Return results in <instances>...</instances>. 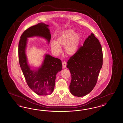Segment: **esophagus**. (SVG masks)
Here are the masks:
<instances>
[{
  "mask_svg": "<svg viewBox=\"0 0 123 123\" xmlns=\"http://www.w3.org/2000/svg\"><path fill=\"white\" fill-rule=\"evenodd\" d=\"M62 65L63 68H65L66 67V63L65 62H62Z\"/></svg>",
  "mask_w": 123,
  "mask_h": 123,
  "instance_id": "esophagus-1",
  "label": "esophagus"
}]
</instances>
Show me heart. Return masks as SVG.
<instances>
[{"instance_id":"heart-1","label":"heart","mask_w":123,"mask_h":123,"mask_svg":"<svg viewBox=\"0 0 123 123\" xmlns=\"http://www.w3.org/2000/svg\"><path fill=\"white\" fill-rule=\"evenodd\" d=\"M81 42V37L72 29L64 30L60 33L56 41H52L51 50L55 54L61 51V47H64V51L67 55L73 56L78 51Z\"/></svg>"}]
</instances>
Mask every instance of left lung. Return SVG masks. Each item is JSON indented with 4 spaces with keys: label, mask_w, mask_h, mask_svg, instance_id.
<instances>
[{
    "label": "left lung",
    "mask_w": 123,
    "mask_h": 123,
    "mask_svg": "<svg viewBox=\"0 0 123 123\" xmlns=\"http://www.w3.org/2000/svg\"><path fill=\"white\" fill-rule=\"evenodd\" d=\"M103 58L99 42L91 33L67 62L72 76L69 90L74 96H84L93 90L102 67Z\"/></svg>",
    "instance_id": "obj_1"
}]
</instances>
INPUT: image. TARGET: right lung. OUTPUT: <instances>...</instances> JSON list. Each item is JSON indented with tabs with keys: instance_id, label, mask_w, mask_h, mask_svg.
Instances as JSON below:
<instances>
[{
	"instance_id": "right-lung-1",
	"label": "right lung",
	"mask_w": 123,
	"mask_h": 123,
	"mask_svg": "<svg viewBox=\"0 0 123 123\" xmlns=\"http://www.w3.org/2000/svg\"><path fill=\"white\" fill-rule=\"evenodd\" d=\"M49 25L39 23L24 32L18 46L19 63L27 85L38 95L51 94L55 86L56 75L62 69L61 60L46 54L42 65L32 69L29 64L26 54L28 38L33 37H42L49 44L51 34Z\"/></svg>"
}]
</instances>
